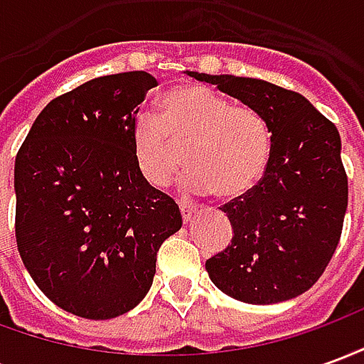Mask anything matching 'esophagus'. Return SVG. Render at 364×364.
Here are the masks:
<instances>
[{"label": "esophagus", "instance_id": "esophagus-1", "mask_svg": "<svg viewBox=\"0 0 364 364\" xmlns=\"http://www.w3.org/2000/svg\"><path fill=\"white\" fill-rule=\"evenodd\" d=\"M179 210H181L183 222H185V224H189V222L193 220L195 213H197V208H195V206L187 205V203H181V205H179Z\"/></svg>", "mask_w": 364, "mask_h": 364}]
</instances>
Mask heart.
<instances>
[{"label": "heart", "instance_id": "obj_1", "mask_svg": "<svg viewBox=\"0 0 364 364\" xmlns=\"http://www.w3.org/2000/svg\"><path fill=\"white\" fill-rule=\"evenodd\" d=\"M183 191L242 197L261 181L271 158L265 119L247 105H232L206 85L185 83L159 99L158 119L140 114L132 128V158L142 179L166 189L181 169Z\"/></svg>", "mask_w": 364, "mask_h": 364}]
</instances>
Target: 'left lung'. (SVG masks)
Listing matches in <instances>:
<instances>
[{"instance_id": "left-lung-1", "label": "left lung", "mask_w": 364, "mask_h": 364, "mask_svg": "<svg viewBox=\"0 0 364 364\" xmlns=\"http://www.w3.org/2000/svg\"><path fill=\"white\" fill-rule=\"evenodd\" d=\"M187 75L255 109L271 132L263 179L222 206L234 237L206 261L210 281L245 304L300 296L328 267L343 228L347 175L336 124L306 97L274 83L198 72Z\"/></svg>"}]
</instances>
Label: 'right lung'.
I'll use <instances>...</instances> for the list:
<instances>
[{"mask_svg": "<svg viewBox=\"0 0 364 364\" xmlns=\"http://www.w3.org/2000/svg\"><path fill=\"white\" fill-rule=\"evenodd\" d=\"M148 72L101 75L46 105L15 158V236L36 287L62 310L111 320L140 304L159 245L181 228L171 197L132 158Z\"/></svg>", "mask_w": 364, "mask_h": 364, "instance_id": "1", "label": "right lung"}]
</instances>
